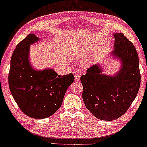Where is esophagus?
<instances>
[{
    "label": "esophagus",
    "mask_w": 147,
    "mask_h": 147,
    "mask_svg": "<svg viewBox=\"0 0 147 147\" xmlns=\"http://www.w3.org/2000/svg\"><path fill=\"white\" fill-rule=\"evenodd\" d=\"M74 78H75V80L79 81L80 80V74L78 73H75V74H74Z\"/></svg>",
    "instance_id": "34e87169"
}]
</instances>
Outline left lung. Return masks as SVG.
Segmentation results:
<instances>
[{
    "label": "left lung",
    "instance_id": "obj_1",
    "mask_svg": "<svg viewBox=\"0 0 147 147\" xmlns=\"http://www.w3.org/2000/svg\"><path fill=\"white\" fill-rule=\"evenodd\" d=\"M113 57L121 60L115 76H106L94 65L81 76L82 98L86 108L98 119L112 121L123 115L136 97L141 84L139 58L134 45L121 33L114 34Z\"/></svg>",
    "mask_w": 147,
    "mask_h": 147
}]
</instances>
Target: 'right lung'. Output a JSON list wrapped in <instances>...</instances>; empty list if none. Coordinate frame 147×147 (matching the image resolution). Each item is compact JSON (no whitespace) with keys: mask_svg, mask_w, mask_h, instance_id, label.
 <instances>
[{"mask_svg":"<svg viewBox=\"0 0 147 147\" xmlns=\"http://www.w3.org/2000/svg\"><path fill=\"white\" fill-rule=\"evenodd\" d=\"M29 34L13 53L8 76L9 87L15 101L31 118L52 116L61 105L67 88L74 82L73 74L58 75L53 69L35 71L29 62V45L38 40Z\"/></svg>","mask_w":147,"mask_h":147,"instance_id":"right-lung-1","label":"right lung"}]
</instances>
